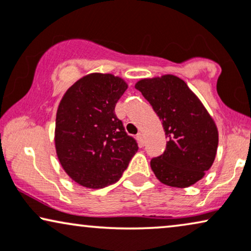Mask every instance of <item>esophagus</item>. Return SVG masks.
I'll return each mask as SVG.
<instances>
[{
    "instance_id": "34e87169",
    "label": "esophagus",
    "mask_w": 251,
    "mask_h": 251,
    "mask_svg": "<svg viewBox=\"0 0 251 251\" xmlns=\"http://www.w3.org/2000/svg\"><path fill=\"white\" fill-rule=\"evenodd\" d=\"M136 139H138V141L143 145L145 143V136H143V133L142 132H139L138 135H136Z\"/></svg>"
}]
</instances>
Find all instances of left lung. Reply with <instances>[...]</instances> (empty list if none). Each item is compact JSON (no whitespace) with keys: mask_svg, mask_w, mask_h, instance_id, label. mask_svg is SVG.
<instances>
[{"mask_svg":"<svg viewBox=\"0 0 251 251\" xmlns=\"http://www.w3.org/2000/svg\"><path fill=\"white\" fill-rule=\"evenodd\" d=\"M135 88L162 120L168 138L165 151L150 160L156 178L178 188L198 182L212 166L217 153L218 129L212 117L176 75L141 79Z\"/></svg>","mask_w":251,"mask_h":251,"instance_id":"left-lung-1","label":"left lung"}]
</instances>
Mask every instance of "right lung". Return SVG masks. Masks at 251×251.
<instances>
[{
  "mask_svg": "<svg viewBox=\"0 0 251 251\" xmlns=\"http://www.w3.org/2000/svg\"><path fill=\"white\" fill-rule=\"evenodd\" d=\"M127 83L110 73H91L73 83L59 102L55 147L68 176L87 188L122 178L138 143L125 132L115 106Z\"/></svg>",
  "mask_w": 251,
  "mask_h": 251,
  "instance_id": "1",
  "label": "right lung"
}]
</instances>
